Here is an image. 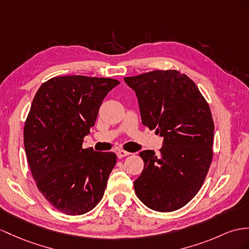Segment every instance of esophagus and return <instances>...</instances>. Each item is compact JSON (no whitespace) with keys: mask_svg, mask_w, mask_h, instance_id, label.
<instances>
[{"mask_svg":"<svg viewBox=\"0 0 249 249\" xmlns=\"http://www.w3.org/2000/svg\"><path fill=\"white\" fill-rule=\"evenodd\" d=\"M116 154H117L118 159H123V157H124V156L130 155V153L126 152V151H124V150H118L117 152H116Z\"/></svg>","mask_w":249,"mask_h":249,"instance_id":"obj_1","label":"esophagus"}]
</instances>
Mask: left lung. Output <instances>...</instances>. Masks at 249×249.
I'll return each instance as SVG.
<instances>
[{"instance_id": "left-lung-1", "label": "left lung", "mask_w": 249, "mask_h": 249, "mask_svg": "<svg viewBox=\"0 0 249 249\" xmlns=\"http://www.w3.org/2000/svg\"><path fill=\"white\" fill-rule=\"evenodd\" d=\"M134 90L142 124L163 138L160 153H139L143 170L136 196L150 209L178 210L196 196L212 160L214 124L196 84L179 71H153L124 78Z\"/></svg>"}]
</instances>
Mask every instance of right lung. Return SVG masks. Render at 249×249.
Listing matches in <instances>:
<instances>
[{
    "label": "right lung",
    "instance_id": "obj_1",
    "mask_svg": "<svg viewBox=\"0 0 249 249\" xmlns=\"http://www.w3.org/2000/svg\"><path fill=\"white\" fill-rule=\"evenodd\" d=\"M112 78L54 77L36 94L24 126V147L39 191L65 214L80 215L98 204L116 163L113 152L82 149Z\"/></svg>",
    "mask_w": 249,
    "mask_h": 249
}]
</instances>
